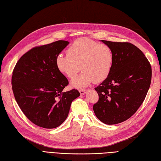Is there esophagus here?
I'll return each mask as SVG.
<instances>
[{"label": "esophagus", "mask_w": 161, "mask_h": 161, "mask_svg": "<svg viewBox=\"0 0 161 161\" xmlns=\"http://www.w3.org/2000/svg\"><path fill=\"white\" fill-rule=\"evenodd\" d=\"M86 90H79V92H80V94L81 95H83V94H85L86 93Z\"/></svg>", "instance_id": "esophagus-1"}]
</instances>
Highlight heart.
<instances>
[{
  "label": "heart",
  "mask_w": 161,
  "mask_h": 161,
  "mask_svg": "<svg viewBox=\"0 0 161 161\" xmlns=\"http://www.w3.org/2000/svg\"><path fill=\"white\" fill-rule=\"evenodd\" d=\"M113 53L111 48L88 38L75 40L66 54L57 56L55 64L58 70L69 78H73L81 69V74L71 80L75 87H84L94 81L105 80L112 69ZM81 67H80V66Z\"/></svg>",
  "instance_id": "b5f03b06"
}]
</instances>
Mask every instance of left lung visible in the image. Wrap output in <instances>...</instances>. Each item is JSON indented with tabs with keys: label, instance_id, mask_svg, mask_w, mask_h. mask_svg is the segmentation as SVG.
Listing matches in <instances>:
<instances>
[{
	"label": "left lung",
	"instance_id": "8db88e82",
	"mask_svg": "<svg viewBox=\"0 0 161 161\" xmlns=\"http://www.w3.org/2000/svg\"><path fill=\"white\" fill-rule=\"evenodd\" d=\"M102 41L111 48L113 63L110 75L95 87L99 100L93 109L101 122L110 125L128 120L142 105L151 82L152 69L134 45Z\"/></svg>",
	"mask_w": 161,
	"mask_h": 161
}]
</instances>
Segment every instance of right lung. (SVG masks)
I'll return each instance as SVG.
<instances>
[{"label":"right lung","instance_id":"add662e5","mask_svg":"<svg viewBox=\"0 0 161 161\" xmlns=\"http://www.w3.org/2000/svg\"><path fill=\"white\" fill-rule=\"evenodd\" d=\"M66 41L35 47L15 65L11 84L19 106L29 120L45 128H54L68 116L71 103L80 96L75 89L64 92L69 81L58 70L55 59Z\"/></svg>","mask_w":161,"mask_h":161}]
</instances>
